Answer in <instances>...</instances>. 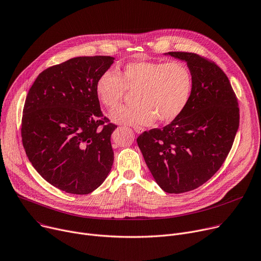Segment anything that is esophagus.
<instances>
[{"mask_svg": "<svg viewBox=\"0 0 261 261\" xmlns=\"http://www.w3.org/2000/svg\"><path fill=\"white\" fill-rule=\"evenodd\" d=\"M134 130L137 133V134H142L144 132V128L143 127H140V126H135L134 127Z\"/></svg>", "mask_w": 261, "mask_h": 261, "instance_id": "1", "label": "esophagus"}]
</instances>
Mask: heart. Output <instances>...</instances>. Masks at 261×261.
<instances>
[{
  "label": "heart",
  "instance_id": "obj_1",
  "mask_svg": "<svg viewBox=\"0 0 261 261\" xmlns=\"http://www.w3.org/2000/svg\"><path fill=\"white\" fill-rule=\"evenodd\" d=\"M192 75L181 62L138 61L127 64L119 75L107 71L96 83V95L106 108L117 107L126 90L136 92L135 106L119 107L110 113L113 122L148 125L171 122L185 110L192 92Z\"/></svg>",
  "mask_w": 261,
  "mask_h": 261
}]
</instances>
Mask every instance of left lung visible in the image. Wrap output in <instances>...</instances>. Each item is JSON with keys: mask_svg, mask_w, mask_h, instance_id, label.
I'll list each match as a JSON object with an SVG mask.
<instances>
[{"mask_svg": "<svg viewBox=\"0 0 261 261\" xmlns=\"http://www.w3.org/2000/svg\"><path fill=\"white\" fill-rule=\"evenodd\" d=\"M187 64L192 92L185 110L162 129L137 139L154 181L165 192L182 193L206 183L220 168L239 126L237 98L214 63L189 52H168Z\"/></svg>", "mask_w": 261, "mask_h": 261, "instance_id": "8db88e82", "label": "left lung"}]
</instances>
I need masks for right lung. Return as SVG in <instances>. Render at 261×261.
<instances>
[{"instance_id": "1", "label": "right lung", "mask_w": 261, "mask_h": 261, "mask_svg": "<svg viewBox=\"0 0 261 261\" xmlns=\"http://www.w3.org/2000/svg\"><path fill=\"white\" fill-rule=\"evenodd\" d=\"M111 56H80L46 69L30 88L23 111L22 140L35 170L48 183L88 194L110 173L117 127L100 110L96 83Z\"/></svg>"}]
</instances>
